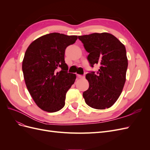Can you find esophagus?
Returning a JSON list of instances; mask_svg holds the SVG:
<instances>
[{
  "label": "esophagus",
  "mask_w": 150,
  "mask_h": 150,
  "mask_svg": "<svg viewBox=\"0 0 150 150\" xmlns=\"http://www.w3.org/2000/svg\"><path fill=\"white\" fill-rule=\"evenodd\" d=\"M77 76H78V78H84V76H82V75H79V74H77Z\"/></svg>",
  "instance_id": "1"
}]
</instances>
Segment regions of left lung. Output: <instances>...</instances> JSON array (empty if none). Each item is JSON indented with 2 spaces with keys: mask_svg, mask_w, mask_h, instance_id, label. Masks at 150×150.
<instances>
[{
  "mask_svg": "<svg viewBox=\"0 0 150 150\" xmlns=\"http://www.w3.org/2000/svg\"><path fill=\"white\" fill-rule=\"evenodd\" d=\"M89 53L90 66L99 64L97 72L86 75L89 86L83 94L86 103L97 110L110 108L120 97L126 81L128 59L125 46L115 36L93 33L78 36Z\"/></svg>",
  "mask_w": 150,
  "mask_h": 150,
  "instance_id": "left-lung-1",
  "label": "left lung"
}]
</instances>
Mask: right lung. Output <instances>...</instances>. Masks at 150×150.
Segmentation results:
<instances>
[{"mask_svg": "<svg viewBox=\"0 0 150 150\" xmlns=\"http://www.w3.org/2000/svg\"><path fill=\"white\" fill-rule=\"evenodd\" d=\"M77 39V35L50 33L34 40L26 50L22 61L25 83L43 111L56 112L65 105L66 93L76 78L75 74L67 72L65 50Z\"/></svg>", "mask_w": 150, "mask_h": 150, "instance_id": "add662e5", "label": "right lung"}]
</instances>
